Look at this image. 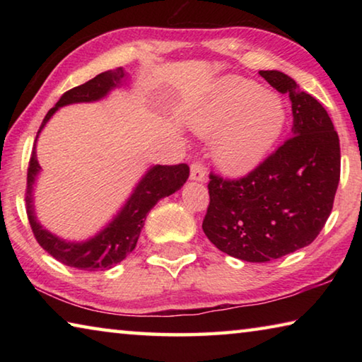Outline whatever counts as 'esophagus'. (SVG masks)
Wrapping results in <instances>:
<instances>
[{"instance_id": "esophagus-1", "label": "esophagus", "mask_w": 362, "mask_h": 362, "mask_svg": "<svg viewBox=\"0 0 362 362\" xmlns=\"http://www.w3.org/2000/svg\"><path fill=\"white\" fill-rule=\"evenodd\" d=\"M206 179H207V173H206L204 166L201 163L194 161L192 166H189V180L203 183V182H206Z\"/></svg>"}]
</instances>
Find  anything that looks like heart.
I'll use <instances>...</instances> for the list:
<instances>
[{
  "mask_svg": "<svg viewBox=\"0 0 362 362\" xmlns=\"http://www.w3.org/2000/svg\"><path fill=\"white\" fill-rule=\"evenodd\" d=\"M287 121L284 100L262 86L238 76H225L189 115L196 136L212 140L220 170L241 177L265 161Z\"/></svg>",
  "mask_w": 362,
  "mask_h": 362,
  "instance_id": "obj_1",
  "label": "heart"
}]
</instances>
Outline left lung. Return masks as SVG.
<instances>
[{
	"instance_id": "obj_1",
	"label": "left lung",
	"mask_w": 362,
	"mask_h": 362,
	"mask_svg": "<svg viewBox=\"0 0 362 362\" xmlns=\"http://www.w3.org/2000/svg\"><path fill=\"white\" fill-rule=\"evenodd\" d=\"M259 73L289 95L292 137L244 179L211 174L203 222L217 249L255 263L313 243L330 216L340 180V142L324 107L286 73Z\"/></svg>"
}]
</instances>
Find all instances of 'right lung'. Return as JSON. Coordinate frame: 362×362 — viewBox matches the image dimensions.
Listing matches in <instances>:
<instances>
[{
    "instance_id": "right-lung-1",
    "label": "right lung",
    "mask_w": 362,
    "mask_h": 362,
    "mask_svg": "<svg viewBox=\"0 0 362 362\" xmlns=\"http://www.w3.org/2000/svg\"><path fill=\"white\" fill-rule=\"evenodd\" d=\"M132 81L129 73L124 69H116L103 71L95 78L89 79L88 83L70 89L65 93L60 100L49 110L42 119L40 131L36 134L35 146L27 174V216L33 235L40 246L47 250L54 259L86 272H97V269H110L118 265L129 255L136 247L140 231L144 228L145 218L159 199L175 193L183 187L189 175V168L187 164H177V166H150L145 170L136 187H134L129 198L119 207L112 220L88 240L71 241L64 240L56 233L49 231L42 226L36 217L35 209V185L41 174V166L36 158V142L41 131L45 129L47 121L52 118L59 108L73 105V103H90L99 102L112 93Z\"/></svg>"
}]
</instances>
